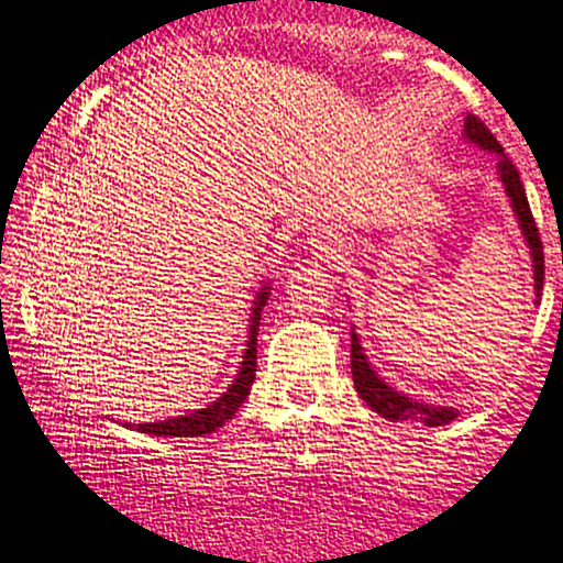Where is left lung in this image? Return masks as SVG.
<instances>
[{
  "label": "left lung",
  "mask_w": 563,
  "mask_h": 563,
  "mask_svg": "<svg viewBox=\"0 0 563 563\" xmlns=\"http://www.w3.org/2000/svg\"><path fill=\"white\" fill-rule=\"evenodd\" d=\"M464 131H466L468 142L479 144V147L490 150L498 155L500 181H504L508 197H511L514 213H517L519 227H521V231H525L527 244H530V255H532V266H534V289H538V295H540L543 292V279H545L543 242H540L538 223H534V218H532L530 202H527L525 187H521L517 165L508 161V155L498 144V139L490 134V129H487V125L482 123L477 115H466ZM350 336H353V345H350V368H353V382H355V389H358L361 400L366 402L368 408H374L376 413L385 416V419H389V421L421 419L429 427H442V424H448V421L455 419V413L459 411H453V408L421 406V402L408 400L406 395H398L393 387H387L385 379H379L376 372H372V366H368L366 355H363V347L358 345V334L350 332Z\"/></svg>",
  "instance_id": "8db88e82"
}]
</instances>
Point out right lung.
I'll use <instances>...</instances> for the list:
<instances>
[{
  "label": "right lung",
  "instance_id": "obj_1",
  "mask_svg": "<svg viewBox=\"0 0 563 563\" xmlns=\"http://www.w3.org/2000/svg\"><path fill=\"white\" fill-rule=\"evenodd\" d=\"M268 292H257L255 308H253V323H250V342L244 350V361L236 374L234 385L218 398L213 406L200 408V411L189 416H178V419L157 421V424H139L136 429L144 434H155V438H200V434L216 432L218 427L227 424V421L240 411V406L247 400L250 387L255 382V368H257V327H261V310L266 306Z\"/></svg>",
  "mask_w": 563,
  "mask_h": 563
}]
</instances>
